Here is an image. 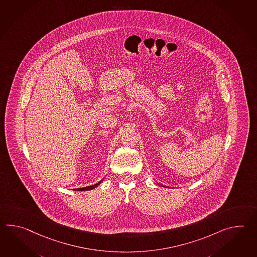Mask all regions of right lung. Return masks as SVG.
Here are the masks:
<instances>
[{"label":"right lung","mask_w":257,"mask_h":257,"mask_svg":"<svg viewBox=\"0 0 257 257\" xmlns=\"http://www.w3.org/2000/svg\"><path fill=\"white\" fill-rule=\"evenodd\" d=\"M100 183H101V182L96 183V184H94V185H91V186H87V187H84V188L75 189V190H77V191H87V190H92V189L97 187V185H99Z\"/></svg>","instance_id":"obj_1"}]
</instances>
